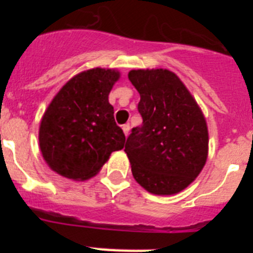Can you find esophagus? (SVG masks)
Listing matches in <instances>:
<instances>
[{
    "mask_svg": "<svg viewBox=\"0 0 253 253\" xmlns=\"http://www.w3.org/2000/svg\"><path fill=\"white\" fill-rule=\"evenodd\" d=\"M122 129H123V131H124L125 135H128V134H129V129H130V125H129V124H124L122 126Z\"/></svg>",
    "mask_w": 253,
    "mask_h": 253,
    "instance_id": "34e87169",
    "label": "esophagus"
}]
</instances>
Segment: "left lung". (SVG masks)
Returning a JSON list of instances; mask_svg holds the SVG:
<instances>
[{"label": "left lung", "instance_id": "8db88e82", "mask_svg": "<svg viewBox=\"0 0 253 253\" xmlns=\"http://www.w3.org/2000/svg\"><path fill=\"white\" fill-rule=\"evenodd\" d=\"M128 77L140 95L143 119L125 143L131 173L151 194L180 193L207 162L209 135L202 109L169 69H133Z\"/></svg>", "mask_w": 253, "mask_h": 253}]
</instances>
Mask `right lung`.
<instances>
[{"instance_id":"1","label":"right lung","mask_w":253,"mask_h":253,"mask_svg":"<svg viewBox=\"0 0 253 253\" xmlns=\"http://www.w3.org/2000/svg\"><path fill=\"white\" fill-rule=\"evenodd\" d=\"M120 77L115 69L93 68L71 78L51 100L39 128L48 166L71 180H87L110 154L124 148L125 135L114 119L109 93Z\"/></svg>"}]
</instances>
